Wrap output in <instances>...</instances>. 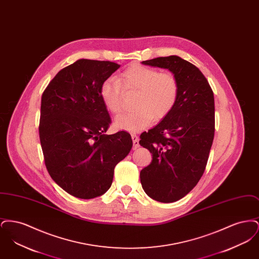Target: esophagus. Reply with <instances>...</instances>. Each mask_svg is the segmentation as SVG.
Returning a JSON list of instances; mask_svg holds the SVG:
<instances>
[{
  "label": "esophagus",
  "instance_id": "34e87169",
  "mask_svg": "<svg viewBox=\"0 0 259 259\" xmlns=\"http://www.w3.org/2000/svg\"><path fill=\"white\" fill-rule=\"evenodd\" d=\"M131 137H132V141H133V147H134V149L139 148V147H140V144H139V138H138V136L133 134V135H131Z\"/></svg>",
  "mask_w": 259,
  "mask_h": 259
}]
</instances>
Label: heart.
<instances>
[{
	"instance_id": "obj_1",
	"label": "heart",
	"mask_w": 259,
	"mask_h": 259,
	"mask_svg": "<svg viewBox=\"0 0 259 259\" xmlns=\"http://www.w3.org/2000/svg\"><path fill=\"white\" fill-rule=\"evenodd\" d=\"M179 81L170 72L133 65L116 79L107 78L100 87V97L107 110L117 114L123 109V91L137 92L136 110L118 115L114 127L127 132H138L167 117L179 98Z\"/></svg>"
}]
</instances>
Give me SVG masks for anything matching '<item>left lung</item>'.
Instances as JSON below:
<instances>
[{
	"instance_id": "left-lung-1",
	"label": "left lung",
	"mask_w": 259,
	"mask_h": 259,
	"mask_svg": "<svg viewBox=\"0 0 259 259\" xmlns=\"http://www.w3.org/2000/svg\"><path fill=\"white\" fill-rule=\"evenodd\" d=\"M168 69L179 81V98L170 114L140 136L152 161L140 172L148 196L176 202L197 185L206 169L214 136V99L205 75L196 66L171 55L142 62Z\"/></svg>"
}]
</instances>
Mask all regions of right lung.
<instances>
[{"label":"right lung","instance_id":"right-lung-1","mask_svg":"<svg viewBox=\"0 0 259 259\" xmlns=\"http://www.w3.org/2000/svg\"><path fill=\"white\" fill-rule=\"evenodd\" d=\"M119 67L79 59L62 69L42 93L38 134L45 164L52 180L74 197L104 194L114 167L133 146L126 131L105 134L111 120L99 91Z\"/></svg>","mask_w":259,"mask_h":259}]
</instances>
